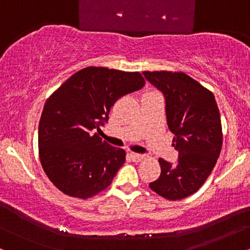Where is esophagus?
Returning <instances> with one entry per match:
<instances>
[{
	"label": "esophagus",
	"mask_w": 250,
	"mask_h": 250,
	"mask_svg": "<svg viewBox=\"0 0 250 250\" xmlns=\"http://www.w3.org/2000/svg\"><path fill=\"white\" fill-rule=\"evenodd\" d=\"M129 155H130V159L133 160V161H135V162H139V161H141L142 159H145V155H142V154L130 153Z\"/></svg>",
	"instance_id": "34e87169"
}]
</instances>
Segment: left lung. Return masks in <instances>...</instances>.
<instances>
[{
    "instance_id": "8db88e82",
    "label": "left lung",
    "mask_w": 250,
    "mask_h": 250,
    "mask_svg": "<svg viewBox=\"0 0 250 250\" xmlns=\"http://www.w3.org/2000/svg\"><path fill=\"white\" fill-rule=\"evenodd\" d=\"M165 96L168 128L174 134L176 163L159 159L161 175L149 187L167 200L199 190L216 165L222 147L220 111L211 91L185 73L143 71Z\"/></svg>"
}]
</instances>
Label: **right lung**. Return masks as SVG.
Masks as SVG:
<instances>
[{
	"label": "right lung",
	"mask_w": 250,
	"mask_h": 250,
	"mask_svg": "<svg viewBox=\"0 0 250 250\" xmlns=\"http://www.w3.org/2000/svg\"><path fill=\"white\" fill-rule=\"evenodd\" d=\"M145 79L103 67L69 77L45 102L39 125L44 173L62 193L88 199L104 190L125 161V151L100 137V127L120 97L140 90Z\"/></svg>",
	"instance_id": "right-lung-1"
}]
</instances>
